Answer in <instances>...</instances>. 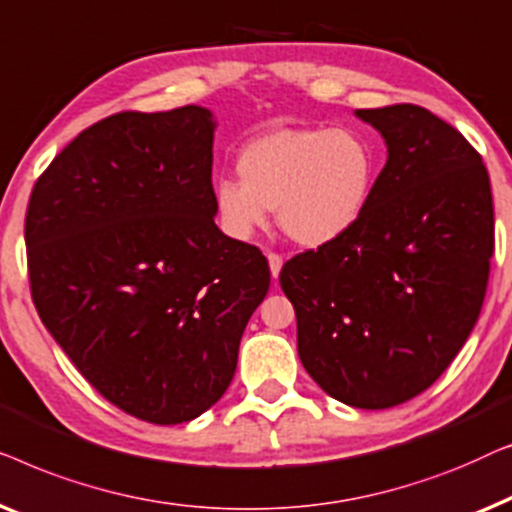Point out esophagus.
<instances>
[{
	"label": "esophagus",
	"instance_id": "34e87169",
	"mask_svg": "<svg viewBox=\"0 0 512 512\" xmlns=\"http://www.w3.org/2000/svg\"><path fill=\"white\" fill-rule=\"evenodd\" d=\"M266 259H269V269H271L273 280H278L280 269H283V257L276 255V253H269V255H266Z\"/></svg>",
	"mask_w": 512,
	"mask_h": 512
}]
</instances>
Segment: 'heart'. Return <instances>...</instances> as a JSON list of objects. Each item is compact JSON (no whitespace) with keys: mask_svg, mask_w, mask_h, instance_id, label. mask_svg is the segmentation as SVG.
Instances as JSON below:
<instances>
[{"mask_svg":"<svg viewBox=\"0 0 512 512\" xmlns=\"http://www.w3.org/2000/svg\"><path fill=\"white\" fill-rule=\"evenodd\" d=\"M241 181L220 178L215 213L236 241H250L269 222V208L294 243L329 246L348 236L369 208L378 155L350 127H278L257 136L236 162Z\"/></svg>","mask_w":512,"mask_h":512,"instance_id":"heart-1","label":"heart"}]
</instances>
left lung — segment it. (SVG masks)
I'll return each instance as SVG.
<instances>
[{
  "mask_svg": "<svg viewBox=\"0 0 512 512\" xmlns=\"http://www.w3.org/2000/svg\"><path fill=\"white\" fill-rule=\"evenodd\" d=\"M387 162L348 236L292 257L280 287L315 383L352 408L417 397L478 322L494 253L489 176L471 143L415 104L357 109Z\"/></svg>",
  "mask_w": 512,
  "mask_h": 512,
  "instance_id": "obj_1",
  "label": "left lung"
}]
</instances>
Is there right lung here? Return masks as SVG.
<instances>
[{"label": "right lung", "instance_id": "right-lung-1", "mask_svg": "<svg viewBox=\"0 0 512 512\" xmlns=\"http://www.w3.org/2000/svg\"><path fill=\"white\" fill-rule=\"evenodd\" d=\"M215 127L197 104L115 113L50 162L27 208L41 322L104 399L153 424L225 394L271 283L213 220Z\"/></svg>", "mask_w": 512, "mask_h": 512}]
</instances>
